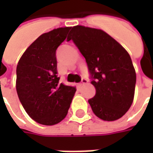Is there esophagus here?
<instances>
[{
    "label": "esophagus",
    "mask_w": 153,
    "mask_h": 153,
    "mask_svg": "<svg viewBox=\"0 0 153 153\" xmlns=\"http://www.w3.org/2000/svg\"><path fill=\"white\" fill-rule=\"evenodd\" d=\"M88 83V80L86 79H82V80H81V82H80L79 85L81 86V85H83V84H85V83Z\"/></svg>",
    "instance_id": "obj_1"
}]
</instances>
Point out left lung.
Returning <instances> with one entry per match:
<instances>
[{
    "label": "left lung",
    "mask_w": 153,
    "mask_h": 153,
    "mask_svg": "<svg viewBox=\"0 0 153 153\" xmlns=\"http://www.w3.org/2000/svg\"><path fill=\"white\" fill-rule=\"evenodd\" d=\"M72 40L86 60L96 94L88 100L93 113L103 120H118L130 108L136 73L131 58L118 42L101 29L77 25Z\"/></svg>",
    "instance_id": "1"
}]
</instances>
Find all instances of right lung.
<instances>
[{
  "mask_svg": "<svg viewBox=\"0 0 153 153\" xmlns=\"http://www.w3.org/2000/svg\"><path fill=\"white\" fill-rule=\"evenodd\" d=\"M71 27L42 34L27 48L16 69V91L25 111L41 125L58 124L66 116L76 92L59 83L56 51Z\"/></svg>",
  "mask_w": 153,
  "mask_h": 153,
  "instance_id": "1",
  "label": "right lung"
}]
</instances>
